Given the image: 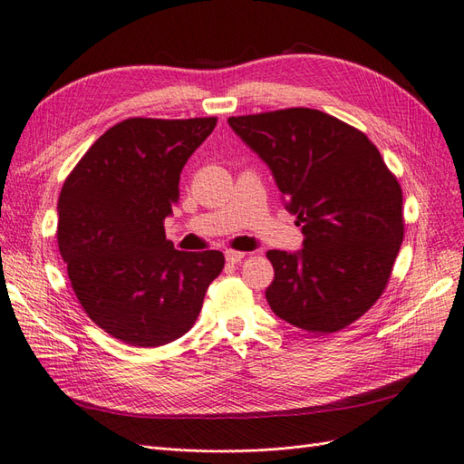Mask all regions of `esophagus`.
<instances>
[{
  "mask_svg": "<svg viewBox=\"0 0 464 464\" xmlns=\"http://www.w3.org/2000/svg\"><path fill=\"white\" fill-rule=\"evenodd\" d=\"M245 252H237V250H226V260L229 264H238L243 258H245Z\"/></svg>",
  "mask_w": 464,
  "mask_h": 464,
  "instance_id": "1",
  "label": "esophagus"
}]
</instances>
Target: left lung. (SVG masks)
Segmentation results:
<instances>
[{
  "instance_id": "1",
  "label": "left lung",
  "mask_w": 464,
  "mask_h": 464,
  "mask_svg": "<svg viewBox=\"0 0 464 464\" xmlns=\"http://www.w3.org/2000/svg\"><path fill=\"white\" fill-rule=\"evenodd\" d=\"M271 168L302 226L296 254L269 250L271 310L307 333H336L384 293L403 241V195L369 137L315 109L231 116Z\"/></svg>"
}]
</instances>
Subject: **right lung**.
<instances>
[{"mask_svg": "<svg viewBox=\"0 0 464 464\" xmlns=\"http://www.w3.org/2000/svg\"><path fill=\"white\" fill-rule=\"evenodd\" d=\"M216 124V116L122 120L63 183L57 243L68 279L88 317L124 344L183 336L226 266L219 250H176L164 231L181 168Z\"/></svg>", "mask_w": 464, "mask_h": 464, "instance_id": "add662e5", "label": "right lung"}]
</instances>
